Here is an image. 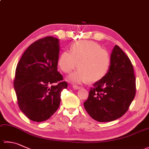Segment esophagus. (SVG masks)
Returning a JSON list of instances; mask_svg holds the SVG:
<instances>
[{"mask_svg":"<svg viewBox=\"0 0 149 149\" xmlns=\"http://www.w3.org/2000/svg\"><path fill=\"white\" fill-rule=\"evenodd\" d=\"M72 87L75 90H79V89H80V88H81V86H76V85H74V86H73Z\"/></svg>","mask_w":149,"mask_h":149,"instance_id":"esophagus-1","label":"esophagus"}]
</instances>
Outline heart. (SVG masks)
Instances as JSON below:
<instances>
[{
  "mask_svg": "<svg viewBox=\"0 0 149 149\" xmlns=\"http://www.w3.org/2000/svg\"><path fill=\"white\" fill-rule=\"evenodd\" d=\"M111 56L107 50L92 41H80L72 46V52L65 50L60 55L58 65L61 70L69 73L77 66L79 69L68 76L73 83L88 80L95 82L102 79L111 65Z\"/></svg>",
  "mask_w": 149,
  "mask_h": 149,
  "instance_id": "obj_1",
  "label": "heart"
}]
</instances>
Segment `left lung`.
Masks as SVG:
<instances>
[{
  "mask_svg": "<svg viewBox=\"0 0 149 149\" xmlns=\"http://www.w3.org/2000/svg\"><path fill=\"white\" fill-rule=\"evenodd\" d=\"M106 75L93 84L84 108L93 119L111 122L127 112L136 94V78L131 60L118 45L111 54Z\"/></svg>",
  "mask_w": 149,
  "mask_h": 149,
  "instance_id": "1",
  "label": "left lung"
}]
</instances>
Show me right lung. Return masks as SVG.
I'll list each match as a JSON object with an SVG mask.
<instances>
[{
  "label": "right lung",
  "mask_w": 149,
  "mask_h": 149,
  "mask_svg": "<svg viewBox=\"0 0 149 149\" xmlns=\"http://www.w3.org/2000/svg\"><path fill=\"white\" fill-rule=\"evenodd\" d=\"M59 53V40L43 38L28 47L17 66L13 84L18 106L34 122L45 121L56 111L68 86L58 71Z\"/></svg>",
  "instance_id": "obj_1"
}]
</instances>
